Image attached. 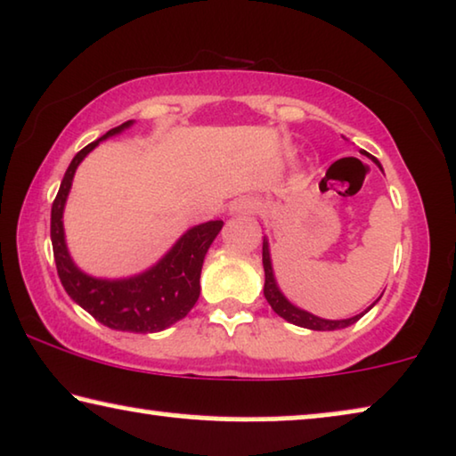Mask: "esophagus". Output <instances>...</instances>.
Instances as JSON below:
<instances>
[{"instance_id": "1", "label": "esophagus", "mask_w": 456, "mask_h": 456, "mask_svg": "<svg viewBox=\"0 0 456 456\" xmlns=\"http://www.w3.org/2000/svg\"><path fill=\"white\" fill-rule=\"evenodd\" d=\"M255 208H257V205H255L253 199L242 197V199H236V201L230 203V214L247 216V214H253Z\"/></svg>"}]
</instances>
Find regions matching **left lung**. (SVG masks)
Listing matches in <instances>:
<instances>
[{
	"mask_svg": "<svg viewBox=\"0 0 456 456\" xmlns=\"http://www.w3.org/2000/svg\"><path fill=\"white\" fill-rule=\"evenodd\" d=\"M365 153V151H363ZM367 155V153H365ZM376 164L379 166V161L376 158H371ZM379 170H382V166H379ZM264 272H265V286H264V295L267 298V303L272 305V309L276 311V314L280 317H284L286 322L295 323V326H301V328H307V330H317V332H330V330H340V328H348L353 326L354 322H359L361 317H363L367 311L365 309L363 314L354 315V317H348V320H323V317H317L314 314H309V311L305 309H298L292 305L289 298H286L282 292H280L278 284H276V278H273V270H272V257H270V242H267V239H264Z\"/></svg>",
	"mask_w": 456,
	"mask_h": 456,
	"instance_id": "left-lung-1",
	"label": "left lung"
}]
</instances>
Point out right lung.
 I'll list each match as a JSON object with an SVG mask.
<instances>
[{
    "label": "right lung",
    "mask_w": 456,
    "mask_h": 456,
    "mask_svg": "<svg viewBox=\"0 0 456 456\" xmlns=\"http://www.w3.org/2000/svg\"><path fill=\"white\" fill-rule=\"evenodd\" d=\"M128 126H133V120L108 130L102 139L89 142L74 155L52 205V245L61 286L74 303H78L97 322L111 330L151 334L170 328L195 307L201 292L199 278H201L205 253L220 234L224 222L211 220L186 230L158 264L136 276L105 280L93 278L78 270L68 253L64 222H61L74 172L99 142L108 136L120 134Z\"/></svg>",
    "instance_id": "obj_1"
}]
</instances>
